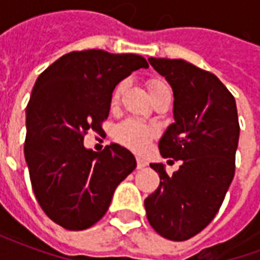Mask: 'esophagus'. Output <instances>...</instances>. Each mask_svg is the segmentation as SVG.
Instances as JSON below:
<instances>
[{"mask_svg":"<svg viewBox=\"0 0 260 260\" xmlns=\"http://www.w3.org/2000/svg\"><path fill=\"white\" fill-rule=\"evenodd\" d=\"M136 163H138V170H143L147 166L146 160H145V158H141V157L136 158Z\"/></svg>","mask_w":260,"mask_h":260,"instance_id":"esophagus-1","label":"esophagus"}]
</instances>
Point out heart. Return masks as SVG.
Wrapping results in <instances>:
<instances>
[{
  "mask_svg": "<svg viewBox=\"0 0 260 260\" xmlns=\"http://www.w3.org/2000/svg\"><path fill=\"white\" fill-rule=\"evenodd\" d=\"M124 87V83H119L115 87V90L113 93L114 104H117L119 102V97L122 94ZM166 89H170V87L161 80H152L149 83L150 94L156 93V91L166 90ZM154 135H156V129L153 126L142 124V122L135 121V119H126L124 122H121L115 128V132H114V136H115L117 142H119L121 145H124L125 147H128L134 152H143L149 146V143L154 138Z\"/></svg>",
  "mask_w": 260,
  "mask_h": 260,
  "instance_id": "b5f03b06",
  "label": "heart"
}]
</instances>
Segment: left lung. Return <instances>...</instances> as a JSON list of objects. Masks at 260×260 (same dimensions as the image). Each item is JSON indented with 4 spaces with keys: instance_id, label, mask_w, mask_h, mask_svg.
Wrapping results in <instances>:
<instances>
[{
    "instance_id": "8db88e82",
    "label": "left lung",
    "mask_w": 260,
    "mask_h": 260,
    "mask_svg": "<svg viewBox=\"0 0 260 260\" xmlns=\"http://www.w3.org/2000/svg\"><path fill=\"white\" fill-rule=\"evenodd\" d=\"M174 93V122L158 142L163 157L181 160L170 177L152 163L160 185L145 199L149 223L171 241L201 233L217 214L234 178L240 124L234 96L216 75L184 59L149 58Z\"/></svg>"
}]
</instances>
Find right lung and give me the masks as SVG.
<instances>
[{
	"instance_id": "1",
	"label": "right lung",
	"mask_w": 260,
	"mask_h": 260,
	"mask_svg": "<svg viewBox=\"0 0 260 260\" xmlns=\"http://www.w3.org/2000/svg\"><path fill=\"white\" fill-rule=\"evenodd\" d=\"M141 68L149 64L136 54L74 51L50 65L33 86L25 158L39 205L64 229L79 231L97 223L115 188L136 169L128 149L111 143L93 152L83 135L102 129L115 86Z\"/></svg>"
}]
</instances>
